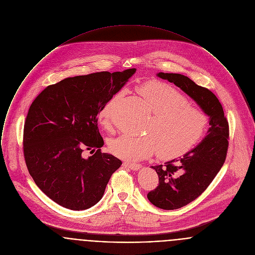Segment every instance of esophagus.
Wrapping results in <instances>:
<instances>
[{"label": "esophagus", "instance_id": "34e87169", "mask_svg": "<svg viewBox=\"0 0 255 255\" xmlns=\"http://www.w3.org/2000/svg\"><path fill=\"white\" fill-rule=\"evenodd\" d=\"M123 165L128 167V168H129V169L133 170V171H136V170H139L141 168V164H139V163H131V162H128V161H125L123 163Z\"/></svg>", "mask_w": 255, "mask_h": 255}]
</instances>
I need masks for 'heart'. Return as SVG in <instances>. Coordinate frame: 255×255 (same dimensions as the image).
<instances>
[{
    "label": "heart",
    "mask_w": 255,
    "mask_h": 255,
    "mask_svg": "<svg viewBox=\"0 0 255 255\" xmlns=\"http://www.w3.org/2000/svg\"><path fill=\"white\" fill-rule=\"evenodd\" d=\"M136 92L153 113L146 127L148 134L125 133L110 140L109 150L113 154L126 160H138L157 148L160 157L172 158L187 153L201 140L208 128V116L190 107L187 98L173 86L148 81L138 86ZM123 95V91L119 92L100 112L103 128L111 127V110Z\"/></svg>",
    "instance_id": "obj_1"
}]
</instances>
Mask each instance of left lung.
<instances>
[{"instance_id":"8db88e82","label":"left lung","mask_w":255,"mask_h":255,"mask_svg":"<svg viewBox=\"0 0 255 255\" xmlns=\"http://www.w3.org/2000/svg\"><path fill=\"white\" fill-rule=\"evenodd\" d=\"M156 76L179 87L209 117L210 128L196 147L164 165L151 166L158 175L159 185L148 193L149 201L163 210H175L195 200L221 170L228 148V122L221 102L210 90L180 73L158 72Z\"/></svg>"}]
</instances>
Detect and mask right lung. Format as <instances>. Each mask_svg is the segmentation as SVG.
<instances>
[{"label": "right lung", "mask_w": 255, "mask_h": 255, "mask_svg": "<svg viewBox=\"0 0 255 255\" xmlns=\"http://www.w3.org/2000/svg\"><path fill=\"white\" fill-rule=\"evenodd\" d=\"M135 72L129 68L68 77L45 88L31 104L24 156L35 185L54 202L82 211L102 199L122 161L101 152L98 114ZM87 149L95 153L85 158Z\"/></svg>", "instance_id": "1"}]
</instances>
